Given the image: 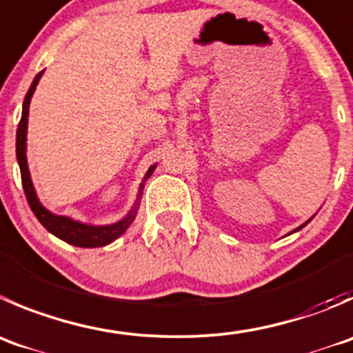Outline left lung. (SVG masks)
<instances>
[{
    "label": "left lung",
    "instance_id": "1",
    "mask_svg": "<svg viewBox=\"0 0 353 353\" xmlns=\"http://www.w3.org/2000/svg\"><path fill=\"white\" fill-rule=\"evenodd\" d=\"M310 219H312V217H310ZM310 219H309V221H307V222H305V224L299 225V228H296V229H295V231H292V232H296V231H300V229H302V228H305V225H307V224H309V222H310Z\"/></svg>",
    "mask_w": 353,
    "mask_h": 353
}]
</instances>
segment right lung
I'll use <instances>...</instances> for the list:
<instances>
[{
  "mask_svg": "<svg viewBox=\"0 0 353 353\" xmlns=\"http://www.w3.org/2000/svg\"><path fill=\"white\" fill-rule=\"evenodd\" d=\"M43 74L44 70L39 72V74L34 77L32 84H30L29 91H27L26 100H23V105H22V119H20L19 129H17V162H19V167H20L22 186H23V191H26L29 207L30 210L34 212V215L37 217V221L46 228V231H50L51 234H54L57 238L63 239V241L68 243V245L81 246V248H98V246L110 245V243H114L115 239L121 238V236L128 231V228L136 219L139 203H141L143 190H145V181L148 179V177L153 174V170L157 169V163H153V165L146 170L145 177H143L141 184H139L138 196H136V201L131 207V210H129L121 221L114 222V224H105V225L85 224V222L74 221V219L67 217V215H57L53 214V212L48 210V208L41 203L39 198H37L32 179H30L29 165H27V122H29V105H30V98H32L34 91H36L37 82H39L41 75Z\"/></svg>",
  "mask_w": 353,
  "mask_h": 353,
  "instance_id": "add662e5",
  "label": "right lung"
}]
</instances>
